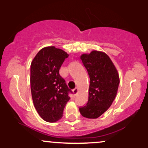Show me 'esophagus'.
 <instances>
[{
	"instance_id": "obj_1",
	"label": "esophagus",
	"mask_w": 148,
	"mask_h": 148,
	"mask_svg": "<svg viewBox=\"0 0 148 148\" xmlns=\"http://www.w3.org/2000/svg\"><path fill=\"white\" fill-rule=\"evenodd\" d=\"M78 88H76L74 89V90H73V93L74 95H76L77 94H78Z\"/></svg>"
}]
</instances>
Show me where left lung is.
Listing matches in <instances>:
<instances>
[{
	"label": "left lung",
	"mask_w": 148,
	"mask_h": 148,
	"mask_svg": "<svg viewBox=\"0 0 148 148\" xmlns=\"http://www.w3.org/2000/svg\"><path fill=\"white\" fill-rule=\"evenodd\" d=\"M80 60L90 77L88 101L79 109L84 117L97 119L111 107L120 83L115 66L106 53L92 51L82 54Z\"/></svg>",
	"instance_id": "left-lung-1"
}]
</instances>
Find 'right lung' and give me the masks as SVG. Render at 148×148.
Returning <instances> with one entry per match:
<instances>
[{
    "label": "right lung",
    "instance_id": "obj_1",
    "mask_svg": "<svg viewBox=\"0 0 148 148\" xmlns=\"http://www.w3.org/2000/svg\"><path fill=\"white\" fill-rule=\"evenodd\" d=\"M54 46L41 49L31 64L30 84L33 102L44 121L55 123L62 118L70 91L59 75L60 68L69 57Z\"/></svg>",
    "mask_w": 148,
    "mask_h": 148
}]
</instances>
